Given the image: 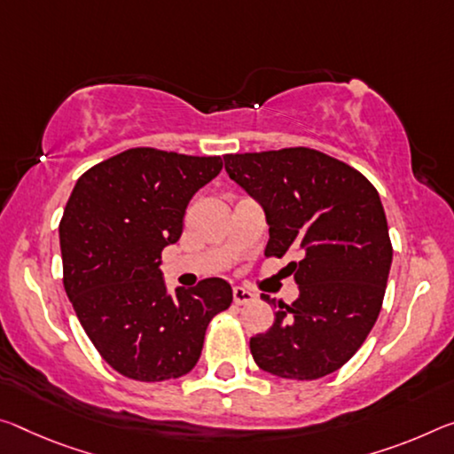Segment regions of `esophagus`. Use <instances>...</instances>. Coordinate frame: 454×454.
<instances>
[{
  "instance_id": "1",
  "label": "esophagus",
  "mask_w": 454,
  "mask_h": 454,
  "mask_svg": "<svg viewBox=\"0 0 454 454\" xmlns=\"http://www.w3.org/2000/svg\"><path fill=\"white\" fill-rule=\"evenodd\" d=\"M232 294H234V303H236V305H247V303H250V301H253V299L256 297V294H254L253 291L244 289V286H234Z\"/></svg>"
}]
</instances>
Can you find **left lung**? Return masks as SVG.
Listing matches in <instances>:
<instances>
[{"mask_svg": "<svg viewBox=\"0 0 454 454\" xmlns=\"http://www.w3.org/2000/svg\"><path fill=\"white\" fill-rule=\"evenodd\" d=\"M230 179L262 206L266 256L299 250V299L250 337L256 365L286 380H317L362 348L382 309L392 244L382 200L357 169L321 151L291 147L224 157Z\"/></svg>", "mask_w": 454, "mask_h": 454, "instance_id": "left-lung-1", "label": "left lung"}]
</instances>
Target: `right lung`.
I'll use <instances>...</instances> for the list:
<instances>
[{"mask_svg": "<svg viewBox=\"0 0 454 454\" xmlns=\"http://www.w3.org/2000/svg\"><path fill=\"white\" fill-rule=\"evenodd\" d=\"M220 169L222 157L137 147L90 168L70 193L60 222L64 289L98 354L127 378L188 373L207 323L232 303L224 278L169 293L160 269L193 193Z\"/></svg>", "mask_w": 454, "mask_h": 454, "instance_id": "add662e5", "label": "right lung"}]
</instances>
